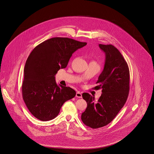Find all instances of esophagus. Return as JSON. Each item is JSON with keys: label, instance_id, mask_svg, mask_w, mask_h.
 Masks as SVG:
<instances>
[{"label": "esophagus", "instance_id": "esophagus-1", "mask_svg": "<svg viewBox=\"0 0 154 154\" xmlns=\"http://www.w3.org/2000/svg\"><path fill=\"white\" fill-rule=\"evenodd\" d=\"M75 96L76 97H79V98H81L82 97V94L80 92H77V93H76V95H75Z\"/></svg>", "mask_w": 154, "mask_h": 154}]
</instances>
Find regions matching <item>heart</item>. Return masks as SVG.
<instances>
[{
	"label": "heart",
	"mask_w": 154,
	"mask_h": 154,
	"mask_svg": "<svg viewBox=\"0 0 154 154\" xmlns=\"http://www.w3.org/2000/svg\"><path fill=\"white\" fill-rule=\"evenodd\" d=\"M91 62H94V63H96V62L95 60H92V61H91Z\"/></svg>",
	"instance_id": "obj_1"
}]
</instances>
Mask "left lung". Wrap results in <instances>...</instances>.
Here are the masks:
<instances>
[{"label":"left lung","mask_w":154,"mask_h":154,"mask_svg":"<svg viewBox=\"0 0 154 154\" xmlns=\"http://www.w3.org/2000/svg\"><path fill=\"white\" fill-rule=\"evenodd\" d=\"M99 46L105 53L106 60L96 82L98 85L94 88L102 89V94L97 101L88 93L82 95L87 107L81 114V120L92 129L110 123L124 107L129 92V69L121 52L111 44Z\"/></svg>","instance_id":"1"}]
</instances>
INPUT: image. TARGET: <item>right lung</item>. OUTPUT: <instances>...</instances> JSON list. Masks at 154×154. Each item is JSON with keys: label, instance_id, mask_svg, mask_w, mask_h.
<instances>
[{"label": "right lung", "instance_id": "1", "mask_svg": "<svg viewBox=\"0 0 154 154\" xmlns=\"http://www.w3.org/2000/svg\"><path fill=\"white\" fill-rule=\"evenodd\" d=\"M87 45L67 37H54L30 52L24 67L22 95L30 113L43 121L58 115L63 103L75 96L69 87L58 86L55 75L65 68L73 53Z\"/></svg>", "mask_w": 154, "mask_h": 154}]
</instances>
